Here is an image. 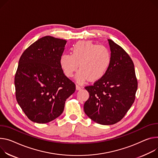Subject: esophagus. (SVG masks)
I'll use <instances>...</instances> for the list:
<instances>
[{
  "mask_svg": "<svg viewBox=\"0 0 158 158\" xmlns=\"http://www.w3.org/2000/svg\"><path fill=\"white\" fill-rule=\"evenodd\" d=\"M76 89L77 90H81L82 89V87L80 86V85H76Z\"/></svg>",
  "mask_w": 158,
  "mask_h": 158,
  "instance_id": "1",
  "label": "esophagus"
}]
</instances>
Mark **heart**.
<instances>
[{
  "label": "heart",
  "instance_id": "b5f03b06",
  "mask_svg": "<svg viewBox=\"0 0 158 158\" xmlns=\"http://www.w3.org/2000/svg\"><path fill=\"white\" fill-rule=\"evenodd\" d=\"M70 53L62 54L59 60L64 74L71 77L77 70L75 79L82 84L88 79L97 81L107 73L111 62L110 50L104 45L91 41H79L70 49Z\"/></svg>",
  "mask_w": 158,
  "mask_h": 158
}]
</instances>
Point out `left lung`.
Instances as JSON below:
<instances>
[{
    "label": "left lung",
    "mask_w": 158,
    "mask_h": 158,
    "mask_svg": "<svg viewBox=\"0 0 158 158\" xmlns=\"http://www.w3.org/2000/svg\"><path fill=\"white\" fill-rule=\"evenodd\" d=\"M111 62L106 74L93 85L85 87L89 97L84 105L86 115L105 125L120 121L134 102L137 80L134 65L127 53L108 40Z\"/></svg>",
    "instance_id": "8db88e82"
}]
</instances>
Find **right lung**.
I'll return each instance as SVG.
<instances>
[{
    "instance_id": "obj_1",
    "label": "right lung",
    "mask_w": 158,
    "mask_h": 158,
    "mask_svg": "<svg viewBox=\"0 0 158 158\" xmlns=\"http://www.w3.org/2000/svg\"><path fill=\"white\" fill-rule=\"evenodd\" d=\"M67 41L42 37L22 54L14 78L17 102L30 120L47 123L62 113L66 99L76 90L59 60Z\"/></svg>"
}]
</instances>
